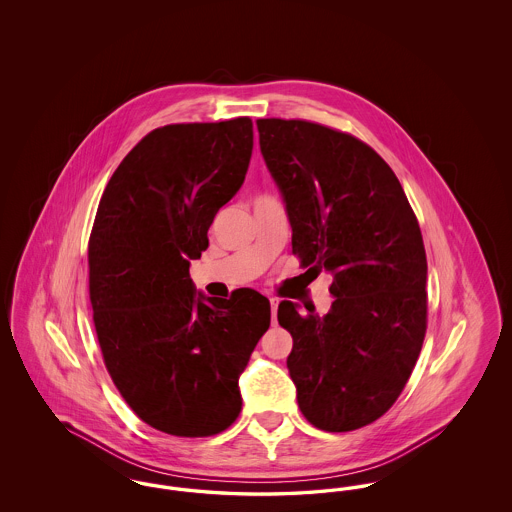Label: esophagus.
Instances as JSON below:
<instances>
[{
	"label": "esophagus",
	"mask_w": 512,
	"mask_h": 512,
	"mask_svg": "<svg viewBox=\"0 0 512 512\" xmlns=\"http://www.w3.org/2000/svg\"><path fill=\"white\" fill-rule=\"evenodd\" d=\"M278 299L276 297H270V309H272V322H276V311H278Z\"/></svg>",
	"instance_id": "obj_1"
}]
</instances>
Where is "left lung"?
<instances>
[{
  "label": "left lung",
  "instance_id": "obj_1",
  "mask_svg": "<svg viewBox=\"0 0 512 512\" xmlns=\"http://www.w3.org/2000/svg\"><path fill=\"white\" fill-rule=\"evenodd\" d=\"M259 146L303 267L334 276L328 315L282 301L303 416L351 432L390 409L426 334V251L390 165L361 140L307 121L259 119Z\"/></svg>",
  "mask_w": 512,
  "mask_h": 512
}]
</instances>
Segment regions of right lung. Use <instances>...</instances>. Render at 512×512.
<instances>
[{"instance_id":"right-lung-1","label":"right lung","mask_w":512,"mask_h":512,"mask_svg":"<svg viewBox=\"0 0 512 512\" xmlns=\"http://www.w3.org/2000/svg\"><path fill=\"white\" fill-rule=\"evenodd\" d=\"M251 151L249 117L169 124L122 159L99 201L88 267L103 361L130 409L171 436H213L238 418V380L270 324L265 295L207 297L190 278Z\"/></svg>"}]
</instances>
